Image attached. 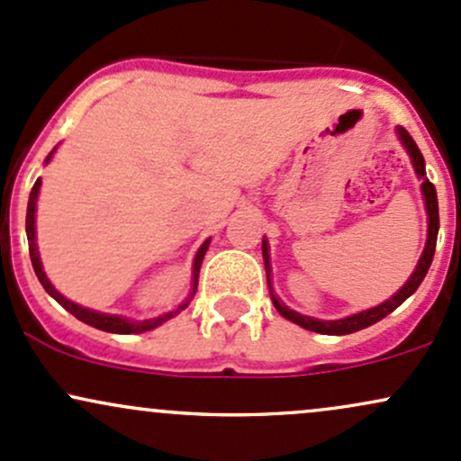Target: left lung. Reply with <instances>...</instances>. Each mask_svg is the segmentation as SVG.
<instances>
[{"label":"left lung","instance_id":"1","mask_svg":"<svg viewBox=\"0 0 461 461\" xmlns=\"http://www.w3.org/2000/svg\"><path fill=\"white\" fill-rule=\"evenodd\" d=\"M396 134H398V141L402 143V148H405L407 154H410L411 165H413V172H416L418 180H420L422 200H425V211H427V244H425V250H422L420 258H418V266L413 267L411 276L407 278L405 285L398 289L394 296L387 298L385 303L376 304V307L364 309V312H359V313L346 315V318H339V320H318V318H312V315H303V313L294 312V309H289L287 304L283 303V300L278 298L276 294H274V287H272V281H270V276H272L270 244H267V240H266V237H263L261 250H263V263H266V274H267V287H270V298H272L274 307H276V312L281 313L283 318H287L289 322L298 324V327H303V329H307V330H313V333H322V335H348V333H355V330L372 327V324H376V322H379V320H384L385 315H390L392 312H394L396 307H401V304L405 303V300L410 298L418 287H420L422 278L427 276L429 266H431V261H433V252H436V241H438V230H439L438 194H436V187H433V185L429 183L427 172H425V158H422V154H420V149H418L416 141H413V139L410 137V132H407L402 126H396Z\"/></svg>","mask_w":461,"mask_h":461}]
</instances>
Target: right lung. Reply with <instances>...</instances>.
Wrapping results in <instances>:
<instances>
[{"label":"right lung","mask_w":461,"mask_h":461,"mask_svg":"<svg viewBox=\"0 0 461 461\" xmlns=\"http://www.w3.org/2000/svg\"><path fill=\"white\" fill-rule=\"evenodd\" d=\"M59 148V146H56ZM56 148L51 149L48 154V158H45V165L51 161V157H54ZM39 191H41V178L36 180L32 191H30V200H28V215H25V232H28V246H30V258H32V267L36 272V276H39L41 285L45 287V292L50 294L51 298L56 300L59 304H63V307L69 312L71 315H76L80 322L89 324V327H95L100 330H108V333H119V335H131V333H143V330H152L157 327H161L163 322H167V320H172L174 315H178L183 309L189 307L191 298L195 296V289H198V276H200V266H203V258L206 255V250H209V244H211V237L209 240H204V244L198 248V252H195V258H194V270H191V289H189V296L183 300V303L178 304V309H174V312H167L163 315H157V318H149V320H131L126 318V315H117V313H102V312H95V309H89V307H82V304L74 303V300L65 298L63 294L59 292L54 285H51V281L48 278V274L43 270V263H41V255H39V246H36V200H39Z\"/></svg>","instance_id":"add662e5"}]
</instances>
